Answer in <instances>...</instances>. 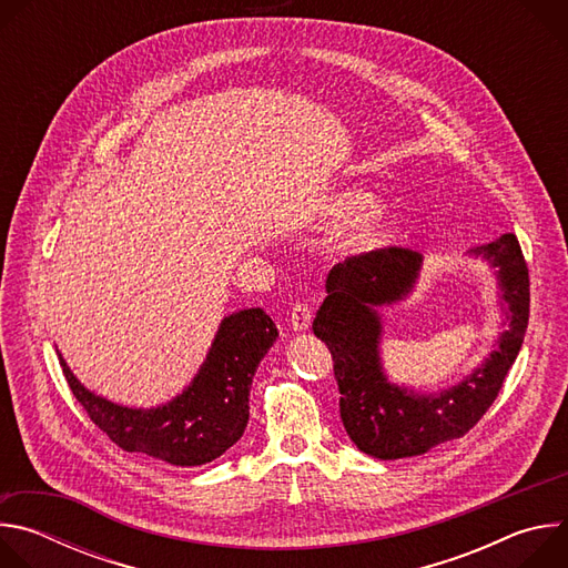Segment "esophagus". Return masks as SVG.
<instances>
[{"label":"esophagus","instance_id":"34e87169","mask_svg":"<svg viewBox=\"0 0 568 568\" xmlns=\"http://www.w3.org/2000/svg\"><path fill=\"white\" fill-rule=\"evenodd\" d=\"M310 318H312V312L305 303H294L292 305V314H290V326L294 333H303L307 331L310 326Z\"/></svg>","mask_w":568,"mask_h":568}]
</instances>
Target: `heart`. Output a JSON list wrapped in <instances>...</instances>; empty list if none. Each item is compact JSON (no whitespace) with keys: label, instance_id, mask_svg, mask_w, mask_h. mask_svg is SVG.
<instances>
[{"label":"heart","instance_id":"heart-1","mask_svg":"<svg viewBox=\"0 0 568 568\" xmlns=\"http://www.w3.org/2000/svg\"><path fill=\"white\" fill-rule=\"evenodd\" d=\"M326 215L335 220L353 217L351 226L339 237V250L344 252L371 247L388 226V209L373 202V195L364 189H346L335 193L326 204Z\"/></svg>","mask_w":568,"mask_h":568}]
</instances>
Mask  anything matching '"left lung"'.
<instances>
[{"instance_id": "8db88e82", "label": "left lung", "mask_w": 568, "mask_h": 568, "mask_svg": "<svg viewBox=\"0 0 568 568\" xmlns=\"http://www.w3.org/2000/svg\"><path fill=\"white\" fill-rule=\"evenodd\" d=\"M469 254L497 270L508 326L488 359L463 382L438 393H416L388 382L379 357L377 307L397 303L414 290L423 256L414 250L386 247L331 270L328 296L312 331L333 355L342 423L364 454L382 460L420 456L465 436L499 395L528 328V267L515 233H504Z\"/></svg>"}]
</instances>
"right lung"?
Returning a JSON list of instances; mask_svg holds the SVG:
<instances>
[{"mask_svg":"<svg viewBox=\"0 0 568 568\" xmlns=\"http://www.w3.org/2000/svg\"><path fill=\"white\" fill-rule=\"evenodd\" d=\"M276 337L274 321L261 307L224 316L193 382L152 409L123 407L88 390L60 353L58 359L71 393L114 445L178 467H195L215 460L245 434L254 373Z\"/></svg>","mask_w":568,"mask_h":568,"instance_id":"add662e5","label":"right lung"}]
</instances>
